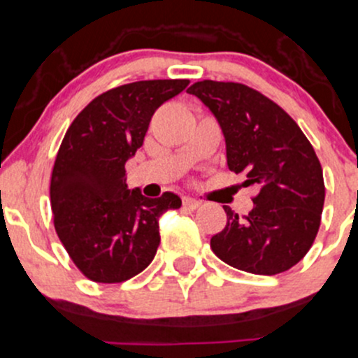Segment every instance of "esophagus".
<instances>
[{"mask_svg":"<svg viewBox=\"0 0 358 358\" xmlns=\"http://www.w3.org/2000/svg\"><path fill=\"white\" fill-rule=\"evenodd\" d=\"M199 206H201V202L195 201V199H192V197H183V208H185V209L194 210V209H197Z\"/></svg>","mask_w":358,"mask_h":358,"instance_id":"1","label":"esophagus"}]
</instances>
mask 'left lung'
<instances>
[{
  "instance_id": "1",
  "label": "left lung",
  "mask_w": 358,
  "mask_h": 358,
  "mask_svg": "<svg viewBox=\"0 0 358 358\" xmlns=\"http://www.w3.org/2000/svg\"><path fill=\"white\" fill-rule=\"evenodd\" d=\"M216 116L227 142L228 168L255 185L247 216L223 206L227 227L210 238L214 254L252 274L285 273L314 243L324 206V178L314 148L295 120L259 90L236 82L190 85Z\"/></svg>"
}]
</instances>
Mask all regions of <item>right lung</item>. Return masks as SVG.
Wrapping results in <instances>:
<instances>
[{
	"label": "right lung",
	"mask_w": 358,
	"mask_h": 358,
	"mask_svg": "<svg viewBox=\"0 0 358 358\" xmlns=\"http://www.w3.org/2000/svg\"><path fill=\"white\" fill-rule=\"evenodd\" d=\"M189 85L141 80L106 90L77 115L51 175L55 229L73 264L96 283L142 273L159 247V216L178 209L171 192L149 199L127 187L125 163L144 144L154 111Z\"/></svg>",
	"instance_id": "obj_1"
}]
</instances>
